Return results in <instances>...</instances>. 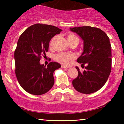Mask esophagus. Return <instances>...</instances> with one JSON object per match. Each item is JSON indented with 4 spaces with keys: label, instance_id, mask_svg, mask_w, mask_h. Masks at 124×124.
<instances>
[{
    "label": "esophagus",
    "instance_id": "esophagus-1",
    "mask_svg": "<svg viewBox=\"0 0 124 124\" xmlns=\"http://www.w3.org/2000/svg\"><path fill=\"white\" fill-rule=\"evenodd\" d=\"M62 68H63V69H68V68H69V66H65V65H62Z\"/></svg>",
    "mask_w": 124,
    "mask_h": 124
}]
</instances>
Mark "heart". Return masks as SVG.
Wrapping results in <instances>:
<instances>
[{"label": "heart", "mask_w": 124, "mask_h": 124, "mask_svg": "<svg viewBox=\"0 0 124 124\" xmlns=\"http://www.w3.org/2000/svg\"><path fill=\"white\" fill-rule=\"evenodd\" d=\"M67 39H68V42L69 44L75 41H79V38H78V37L72 33L68 34V35H67ZM54 58H55V60L57 61L59 63L63 64V65H67L69 63L70 61L73 60L75 57L72 54L61 52V53H58L56 54Z\"/></svg>", "instance_id": "1"}]
</instances>
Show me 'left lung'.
<instances>
[{
	"mask_svg": "<svg viewBox=\"0 0 124 124\" xmlns=\"http://www.w3.org/2000/svg\"><path fill=\"white\" fill-rule=\"evenodd\" d=\"M83 40V52L78 62L87 65L86 70L80 72L72 81L78 92L83 94L94 93L106 83L111 70V46L107 35L99 28L90 26L70 28Z\"/></svg>",
	"mask_w": 124,
	"mask_h": 124,
	"instance_id": "8db88e82",
	"label": "left lung"
}]
</instances>
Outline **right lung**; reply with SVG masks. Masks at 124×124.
<instances>
[{"instance_id": "add662e5", "label": "right lung", "mask_w": 124, "mask_h": 124, "mask_svg": "<svg viewBox=\"0 0 124 124\" xmlns=\"http://www.w3.org/2000/svg\"><path fill=\"white\" fill-rule=\"evenodd\" d=\"M62 31L57 27L38 23L27 28L19 37L15 51V73L20 85L28 93L43 94L54 86V72L61 65L51 62L45 67L39 61L48 51L52 38Z\"/></svg>"}]
</instances>
